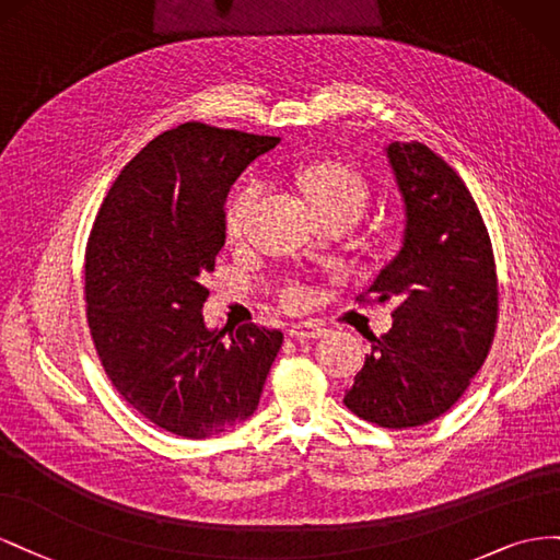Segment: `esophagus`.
I'll return each mask as SVG.
<instances>
[{"label": "esophagus", "mask_w": 560, "mask_h": 560, "mask_svg": "<svg viewBox=\"0 0 560 560\" xmlns=\"http://www.w3.org/2000/svg\"><path fill=\"white\" fill-rule=\"evenodd\" d=\"M328 330L322 324H314V322H300L291 326V335L295 340H316V338H324Z\"/></svg>", "instance_id": "obj_1"}]
</instances>
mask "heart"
Here are the masks:
<instances>
[{
	"label": "heart",
	"mask_w": 560,
	"mask_h": 560,
	"mask_svg": "<svg viewBox=\"0 0 560 560\" xmlns=\"http://www.w3.org/2000/svg\"><path fill=\"white\" fill-rule=\"evenodd\" d=\"M295 178L307 191L318 213H347L354 220L361 218L369 203V185L361 175L342 164H314L298 168ZM262 195V180L248 178L238 185L225 203V232L232 242H242L248 232L250 218ZM281 305L298 310L310 300V291L300 283H289L281 289Z\"/></svg>",
	"instance_id": "1"
}]
</instances>
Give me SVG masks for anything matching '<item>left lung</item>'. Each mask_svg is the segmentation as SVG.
<instances>
[{
    "mask_svg": "<svg viewBox=\"0 0 560 560\" xmlns=\"http://www.w3.org/2000/svg\"><path fill=\"white\" fill-rule=\"evenodd\" d=\"M385 152L406 220L401 250L369 293L396 300L394 326L373 338L345 406L365 422L408 429L451 410L481 371L498 326V271L455 168L418 140Z\"/></svg>",
    "mask_w": 560,
    "mask_h": 560,
    "instance_id": "1",
    "label": "left lung"
}]
</instances>
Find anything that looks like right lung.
I'll return each mask as SVG.
<instances>
[{
  "label": "right lung",
  "instance_id": "1",
  "mask_svg": "<svg viewBox=\"0 0 560 560\" xmlns=\"http://www.w3.org/2000/svg\"><path fill=\"white\" fill-rule=\"evenodd\" d=\"M275 145V136L183 124L124 166L95 215L84 265L95 351L124 401L175 436L248 420L281 349V330L246 324L222 340L201 314L228 191Z\"/></svg>",
  "mask_w": 560,
  "mask_h": 560
}]
</instances>
